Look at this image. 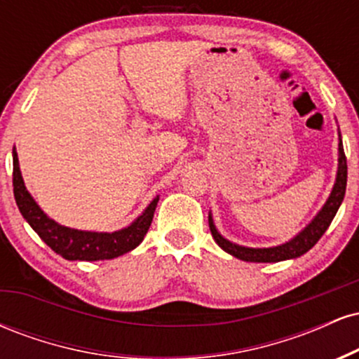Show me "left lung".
Instances as JSON below:
<instances>
[{
  "label": "left lung",
  "instance_id": "obj_1",
  "mask_svg": "<svg viewBox=\"0 0 359 359\" xmlns=\"http://www.w3.org/2000/svg\"><path fill=\"white\" fill-rule=\"evenodd\" d=\"M339 158H337V175L334 187H332L331 196L325 201L317 216L312 219L309 226L300 231L297 236L292 238L290 241L283 243V245L271 246V248H246V246H240L236 243L228 241L226 238H222L217 233L216 226L212 222V216L209 214V228H211V234L214 241L221 246L226 253L233 255L234 258H240L243 262H255V263H275V262H283V259L297 258L300 255L307 253L317 241L320 240V236L325 233V229L329 228L331 221L334 219L337 209H339L341 203L344 199L346 192V182H348V163H346V155L343 142H341V133H339Z\"/></svg>",
  "mask_w": 359,
  "mask_h": 359
}]
</instances>
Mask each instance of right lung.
Instances as JSON below:
<instances>
[{
	"mask_svg": "<svg viewBox=\"0 0 359 359\" xmlns=\"http://www.w3.org/2000/svg\"><path fill=\"white\" fill-rule=\"evenodd\" d=\"M13 194L16 205H18L22 216L28 224L34 228L42 240L50 248L65 259H81V262H97V259H111L121 257L128 251L135 250L143 241L150 228L154 212L158 203L155 197L142 216L131 222L128 228L119 229L114 233H96V231H81L59 222L45 214L40 205L35 203L34 197L27 191L23 182L22 172H20L18 155L13 148Z\"/></svg>",
	"mask_w": 359,
	"mask_h": 359,
	"instance_id": "obj_1",
	"label": "right lung"
}]
</instances>
